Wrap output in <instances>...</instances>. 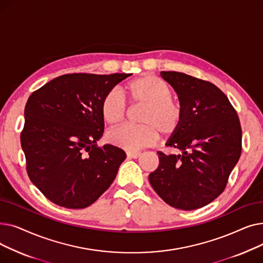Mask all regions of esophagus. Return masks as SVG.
Segmentation results:
<instances>
[{
    "label": "esophagus",
    "mask_w": 263,
    "mask_h": 263,
    "mask_svg": "<svg viewBox=\"0 0 263 263\" xmlns=\"http://www.w3.org/2000/svg\"><path fill=\"white\" fill-rule=\"evenodd\" d=\"M141 153H127V156L128 158H131V159H137L141 157Z\"/></svg>",
    "instance_id": "1"
}]
</instances>
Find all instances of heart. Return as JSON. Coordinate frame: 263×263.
<instances>
[{
    "label": "heart",
    "instance_id": "b5f03b06",
    "mask_svg": "<svg viewBox=\"0 0 263 263\" xmlns=\"http://www.w3.org/2000/svg\"><path fill=\"white\" fill-rule=\"evenodd\" d=\"M129 102L144 106L140 115L141 126H121L107 133L113 145L136 151L155 144L158 133L172 137L181 128L184 110L182 104L173 98L171 86L153 74H144L128 82L124 86ZM100 113L109 126H117L127 115V105L114 90L107 91L100 103Z\"/></svg>",
    "mask_w": 263,
    "mask_h": 263
}]
</instances>
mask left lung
<instances>
[{
	"label": "left lung",
	"instance_id": "8db88e82",
	"mask_svg": "<svg viewBox=\"0 0 263 263\" xmlns=\"http://www.w3.org/2000/svg\"><path fill=\"white\" fill-rule=\"evenodd\" d=\"M179 96L184 110L181 128L167 147L181 155L158 151L159 166L149 175L157 194L180 210L206 205L224 192L242 150L237 110L211 82L182 72L161 71Z\"/></svg>",
	"mask_w": 263,
	"mask_h": 263
}]
</instances>
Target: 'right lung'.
I'll return each mask as SVG.
<instances>
[{
	"label": "right lung",
	"instance_id": "right-lung-1",
	"mask_svg": "<svg viewBox=\"0 0 263 263\" xmlns=\"http://www.w3.org/2000/svg\"><path fill=\"white\" fill-rule=\"evenodd\" d=\"M131 73H68L32 92L20 135L26 172L53 203L83 209L109 187L126 153L97 145L103 96Z\"/></svg>",
	"mask_w": 263,
	"mask_h": 263
}]
</instances>
